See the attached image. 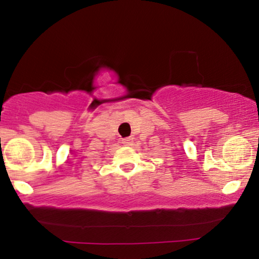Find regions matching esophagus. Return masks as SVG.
Wrapping results in <instances>:
<instances>
[{
  "instance_id": "34e87169",
  "label": "esophagus",
  "mask_w": 259,
  "mask_h": 259,
  "mask_svg": "<svg viewBox=\"0 0 259 259\" xmlns=\"http://www.w3.org/2000/svg\"><path fill=\"white\" fill-rule=\"evenodd\" d=\"M134 141L133 138H125L121 140V142H123V145H125V146H129V145H132Z\"/></svg>"
}]
</instances>
